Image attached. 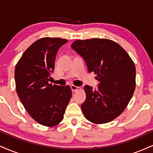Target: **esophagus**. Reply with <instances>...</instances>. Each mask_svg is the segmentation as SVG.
Segmentation results:
<instances>
[{
  "label": "esophagus",
  "mask_w": 153,
  "mask_h": 153,
  "mask_svg": "<svg viewBox=\"0 0 153 153\" xmlns=\"http://www.w3.org/2000/svg\"><path fill=\"white\" fill-rule=\"evenodd\" d=\"M71 90H72V91H73V92H75V91H78V89L79 88V87L72 85H71Z\"/></svg>",
  "instance_id": "obj_1"
}]
</instances>
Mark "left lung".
Here are the masks:
<instances>
[{"label":"left lung","mask_w":153,"mask_h":153,"mask_svg":"<svg viewBox=\"0 0 153 153\" xmlns=\"http://www.w3.org/2000/svg\"><path fill=\"white\" fill-rule=\"evenodd\" d=\"M71 48L85 60L89 73L97 75V89L85 85L81 109L88 120L104 124L126 108L135 89L136 69L126 51L106 39L77 40Z\"/></svg>","instance_id":"obj_1"}]
</instances>
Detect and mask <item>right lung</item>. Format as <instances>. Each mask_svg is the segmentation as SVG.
I'll use <instances>...</instances> for the list:
<instances>
[{"label": "right lung", "instance_id": "obj_1", "mask_svg": "<svg viewBox=\"0 0 153 153\" xmlns=\"http://www.w3.org/2000/svg\"><path fill=\"white\" fill-rule=\"evenodd\" d=\"M68 42L61 38L40 39L24 52L16 66L19 99L29 115L47 127H53L62 120L72 96L69 85L49 83L57 51Z\"/></svg>", "mask_w": 153, "mask_h": 153}]
</instances>
